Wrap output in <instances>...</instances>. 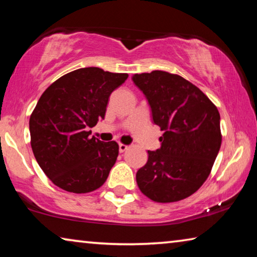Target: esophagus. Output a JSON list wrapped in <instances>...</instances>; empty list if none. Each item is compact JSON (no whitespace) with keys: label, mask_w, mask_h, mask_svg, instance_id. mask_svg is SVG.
<instances>
[{"label":"esophagus","mask_w":257,"mask_h":257,"mask_svg":"<svg viewBox=\"0 0 257 257\" xmlns=\"http://www.w3.org/2000/svg\"><path fill=\"white\" fill-rule=\"evenodd\" d=\"M128 150V146L124 145V144H119V152L120 153H123L124 151Z\"/></svg>","instance_id":"esophagus-1"}]
</instances>
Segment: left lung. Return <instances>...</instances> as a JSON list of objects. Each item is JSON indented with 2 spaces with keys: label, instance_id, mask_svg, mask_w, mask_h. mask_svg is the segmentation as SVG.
<instances>
[{
  "label": "left lung",
  "instance_id": "1",
  "mask_svg": "<svg viewBox=\"0 0 257 257\" xmlns=\"http://www.w3.org/2000/svg\"><path fill=\"white\" fill-rule=\"evenodd\" d=\"M133 81L163 130L161 147L136 173L143 194L158 203L181 201L198 190L212 170L222 136L220 113L201 89L185 78L154 70Z\"/></svg>",
  "mask_w": 257,
  "mask_h": 257
}]
</instances>
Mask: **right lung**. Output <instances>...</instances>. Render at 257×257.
Listing matches in <instances>:
<instances>
[{
	"label": "right lung",
	"mask_w": 257,
	"mask_h": 257,
	"mask_svg": "<svg viewBox=\"0 0 257 257\" xmlns=\"http://www.w3.org/2000/svg\"><path fill=\"white\" fill-rule=\"evenodd\" d=\"M127 78L96 67L77 69L38 99L29 119L30 144L42 170L61 189L85 194L106 181L119 145L90 137L88 128L104 119L111 93Z\"/></svg>",
	"instance_id": "obj_1"
}]
</instances>
